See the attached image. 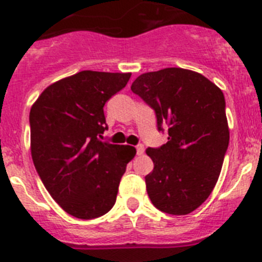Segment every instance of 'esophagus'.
Masks as SVG:
<instances>
[{"instance_id": "1", "label": "esophagus", "mask_w": 262, "mask_h": 262, "mask_svg": "<svg viewBox=\"0 0 262 262\" xmlns=\"http://www.w3.org/2000/svg\"><path fill=\"white\" fill-rule=\"evenodd\" d=\"M136 148H137V155H142V154L145 152V146L143 145H138Z\"/></svg>"}]
</instances>
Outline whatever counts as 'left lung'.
I'll return each instance as SVG.
<instances>
[{"label":"left lung","mask_w":262,"mask_h":262,"mask_svg":"<svg viewBox=\"0 0 262 262\" xmlns=\"http://www.w3.org/2000/svg\"><path fill=\"white\" fill-rule=\"evenodd\" d=\"M130 89L155 111L159 130L168 128V142L146 150L154 161L145 177L148 196L161 212L191 213L216 186L229 146L224 93L176 67L142 73Z\"/></svg>","instance_id":"8db88e82"}]
</instances>
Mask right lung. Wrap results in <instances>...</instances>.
Returning <instances> with one entry per match:
<instances>
[{
	"label": "right lung",
	"instance_id": "1",
	"mask_svg": "<svg viewBox=\"0 0 262 262\" xmlns=\"http://www.w3.org/2000/svg\"><path fill=\"white\" fill-rule=\"evenodd\" d=\"M132 73L81 71L49 85L29 112L31 154L43 186L68 214L103 216L116 202L132 146L99 141L103 107Z\"/></svg>",
	"mask_w": 262,
	"mask_h": 262
}]
</instances>
